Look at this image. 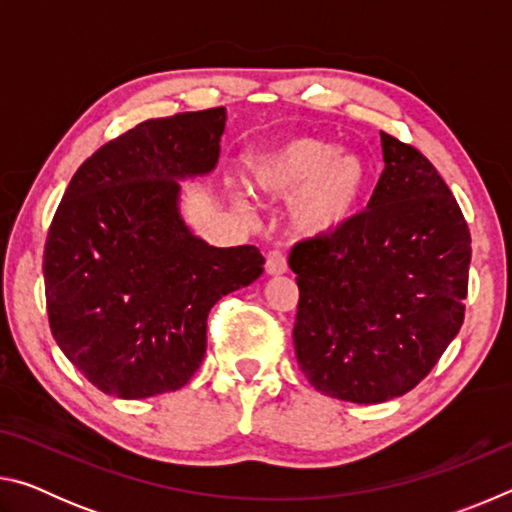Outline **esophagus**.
Returning a JSON list of instances; mask_svg holds the SVG:
<instances>
[{
    "label": "esophagus",
    "instance_id": "obj_1",
    "mask_svg": "<svg viewBox=\"0 0 512 512\" xmlns=\"http://www.w3.org/2000/svg\"><path fill=\"white\" fill-rule=\"evenodd\" d=\"M264 268H266V273H268V275H284V273L289 271L287 259H284V255H282V253H277V250H273V253H268V255H266V264H264Z\"/></svg>",
    "mask_w": 512,
    "mask_h": 512
}]
</instances>
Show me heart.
I'll return each instance as SVG.
<instances>
[{"label": "heart", "mask_w": 512, "mask_h": 512, "mask_svg": "<svg viewBox=\"0 0 512 512\" xmlns=\"http://www.w3.org/2000/svg\"><path fill=\"white\" fill-rule=\"evenodd\" d=\"M248 185L262 201H289L287 228L300 239H327L357 219L370 189V164L334 142L296 137L255 155ZM246 210L244 201H237Z\"/></svg>", "instance_id": "1"}]
</instances>
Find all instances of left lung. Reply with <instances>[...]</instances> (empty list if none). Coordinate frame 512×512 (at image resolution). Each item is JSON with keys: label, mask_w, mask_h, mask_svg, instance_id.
Returning <instances> with one entry per match:
<instances>
[{"label": "left lung", "mask_w": 512, "mask_h": 512, "mask_svg": "<svg viewBox=\"0 0 512 512\" xmlns=\"http://www.w3.org/2000/svg\"><path fill=\"white\" fill-rule=\"evenodd\" d=\"M366 212L289 255L300 289L293 345L323 395L379 404L429 375L463 325L472 239L436 167L381 133Z\"/></svg>", "instance_id": "8db88e82"}]
</instances>
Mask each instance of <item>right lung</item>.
<instances>
[{
  "mask_svg": "<svg viewBox=\"0 0 512 512\" xmlns=\"http://www.w3.org/2000/svg\"><path fill=\"white\" fill-rule=\"evenodd\" d=\"M225 119L210 108L142 121L65 189L42 257L49 327L103 393L183 388L205 357L210 309L264 271L255 246H210L180 214V180L216 169Z\"/></svg>",
  "mask_w": 512,
  "mask_h": 512,
  "instance_id": "1",
  "label": "right lung"
}]
</instances>
